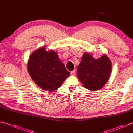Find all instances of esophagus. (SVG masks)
Listing matches in <instances>:
<instances>
[{
	"instance_id": "obj_1",
	"label": "esophagus",
	"mask_w": 133,
	"mask_h": 133,
	"mask_svg": "<svg viewBox=\"0 0 133 133\" xmlns=\"http://www.w3.org/2000/svg\"><path fill=\"white\" fill-rule=\"evenodd\" d=\"M75 72H76V71H75V70H74V71H71V75L72 76L75 75Z\"/></svg>"
}]
</instances>
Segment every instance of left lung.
<instances>
[{
	"label": "left lung",
	"mask_w": 133,
	"mask_h": 133,
	"mask_svg": "<svg viewBox=\"0 0 133 133\" xmlns=\"http://www.w3.org/2000/svg\"><path fill=\"white\" fill-rule=\"evenodd\" d=\"M111 69V61L106 54L95 59L92 54L87 52L82 56L77 73L85 88L95 91L105 85L110 78Z\"/></svg>",
	"instance_id": "8db88e82"
}]
</instances>
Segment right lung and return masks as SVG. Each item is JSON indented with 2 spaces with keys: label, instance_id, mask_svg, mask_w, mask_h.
I'll list each match as a JSON object with an SVG mask.
<instances>
[{
  "label": "right lung",
  "instance_id": "obj_1",
  "mask_svg": "<svg viewBox=\"0 0 133 133\" xmlns=\"http://www.w3.org/2000/svg\"><path fill=\"white\" fill-rule=\"evenodd\" d=\"M28 73L37 85L51 92L56 90L70 72L60 60L58 53L46 50V46L32 52L27 63Z\"/></svg>",
  "mask_w": 133,
  "mask_h": 133
}]
</instances>
